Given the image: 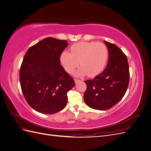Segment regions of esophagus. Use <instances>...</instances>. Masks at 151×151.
Returning a JSON list of instances; mask_svg holds the SVG:
<instances>
[{
  "label": "esophagus",
  "instance_id": "1",
  "mask_svg": "<svg viewBox=\"0 0 151 151\" xmlns=\"http://www.w3.org/2000/svg\"><path fill=\"white\" fill-rule=\"evenodd\" d=\"M74 81H75V83H79V82L81 81V80H80V79H75Z\"/></svg>",
  "mask_w": 151,
  "mask_h": 151
}]
</instances>
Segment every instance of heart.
I'll list each match as a JSON object with an SVG mask.
<instances>
[{
    "instance_id": "b5f03b06",
    "label": "heart",
    "mask_w": 151,
    "mask_h": 151,
    "mask_svg": "<svg viewBox=\"0 0 151 151\" xmlns=\"http://www.w3.org/2000/svg\"><path fill=\"white\" fill-rule=\"evenodd\" d=\"M108 58V48L106 45L97 42H79L70 47V53L63 52L60 60L68 73H71L79 65L76 76L88 74L93 77L101 72L106 65Z\"/></svg>"
}]
</instances>
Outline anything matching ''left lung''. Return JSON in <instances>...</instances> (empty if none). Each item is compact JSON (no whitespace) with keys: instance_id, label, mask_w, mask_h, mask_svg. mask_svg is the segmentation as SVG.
I'll return each instance as SVG.
<instances>
[{"instance_id":"1","label":"left lung","mask_w":151,"mask_h":151,"mask_svg":"<svg viewBox=\"0 0 151 151\" xmlns=\"http://www.w3.org/2000/svg\"><path fill=\"white\" fill-rule=\"evenodd\" d=\"M108 48L106 67L93 79L85 81L87 89L84 99L90 108L106 110L115 106L124 96L129 84L127 57L116 45L104 41Z\"/></svg>"}]
</instances>
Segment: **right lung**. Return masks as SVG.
<instances>
[{
	"instance_id": "add662e5",
	"label": "right lung",
	"mask_w": 151,
	"mask_h": 151,
	"mask_svg": "<svg viewBox=\"0 0 151 151\" xmlns=\"http://www.w3.org/2000/svg\"><path fill=\"white\" fill-rule=\"evenodd\" d=\"M66 40L46 38L31 47L21 63L19 81L29 106L45 114H53L66 106L67 93L74 80L60 65Z\"/></svg>"
}]
</instances>
